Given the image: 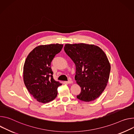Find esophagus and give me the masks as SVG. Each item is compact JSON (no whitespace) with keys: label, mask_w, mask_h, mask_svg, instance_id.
Masks as SVG:
<instances>
[{"label":"esophagus","mask_w":134,"mask_h":134,"mask_svg":"<svg viewBox=\"0 0 134 134\" xmlns=\"http://www.w3.org/2000/svg\"><path fill=\"white\" fill-rule=\"evenodd\" d=\"M66 83H73V81H72V80H69V81H66L65 82Z\"/></svg>","instance_id":"34e87169"}]
</instances>
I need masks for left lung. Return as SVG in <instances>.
<instances>
[{"mask_svg": "<svg viewBox=\"0 0 134 134\" xmlns=\"http://www.w3.org/2000/svg\"><path fill=\"white\" fill-rule=\"evenodd\" d=\"M64 51L76 65L75 80L81 87L77 98L84 102L97 98L108 82L111 66L105 53L94 44H65Z\"/></svg>", "mask_w": 134, "mask_h": 134, "instance_id": "left-lung-1", "label": "left lung"}]
</instances>
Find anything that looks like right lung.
I'll list each match as a JSON object with an SVG mask.
<instances>
[{
	"instance_id": "1",
	"label": "right lung",
	"mask_w": 134,
	"mask_h": 134,
	"mask_svg": "<svg viewBox=\"0 0 134 134\" xmlns=\"http://www.w3.org/2000/svg\"><path fill=\"white\" fill-rule=\"evenodd\" d=\"M62 44L40 45L27 55L23 66V80L29 92L40 103L54 100L57 95V88L62 84L53 77L51 67L55 56L63 48Z\"/></svg>"
}]
</instances>
